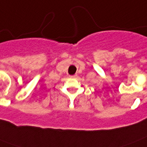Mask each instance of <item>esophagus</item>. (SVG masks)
Wrapping results in <instances>:
<instances>
[{
    "instance_id": "esophagus-1",
    "label": "esophagus",
    "mask_w": 147,
    "mask_h": 147,
    "mask_svg": "<svg viewBox=\"0 0 147 147\" xmlns=\"http://www.w3.org/2000/svg\"><path fill=\"white\" fill-rule=\"evenodd\" d=\"M70 77H71V78H77V77H78V75H73V76H70Z\"/></svg>"
}]
</instances>
